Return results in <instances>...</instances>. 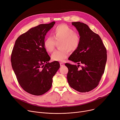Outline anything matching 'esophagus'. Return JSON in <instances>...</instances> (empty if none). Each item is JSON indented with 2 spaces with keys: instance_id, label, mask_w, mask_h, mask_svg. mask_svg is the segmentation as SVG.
<instances>
[{
  "instance_id": "esophagus-1",
  "label": "esophagus",
  "mask_w": 120,
  "mask_h": 120,
  "mask_svg": "<svg viewBox=\"0 0 120 120\" xmlns=\"http://www.w3.org/2000/svg\"><path fill=\"white\" fill-rule=\"evenodd\" d=\"M64 65V64L63 63H62V62H60V67H62Z\"/></svg>"
}]
</instances>
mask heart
I'll list each match as a JSON object with an SVG mask.
<instances>
[{"label":"heart","mask_w":120,"mask_h":120,"mask_svg":"<svg viewBox=\"0 0 120 120\" xmlns=\"http://www.w3.org/2000/svg\"><path fill=\"white\" fill-rule=\"evenodd\" d=\"M52 36L47 37L44 41V47L46 51L51 52L55 48L56 41L61 40L59 47L60 49L55 50L51 55L52 60L63 61L68 57L69 51L73 52L79 47L80 43L79 35L65 24L59 25L53 29Z\"/></svg>","instance_id":"1"}]
</instances>
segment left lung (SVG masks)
<instances>
[{
  "mask_svg": "<svg viewBox=\"0 0 120 120\" xmlns=\"http://www.w3.org/2000/svg\"><path fill=\"white\" fill-rule=\"evenodd\" d=\"M78 31L80 43L69 60L78 65L65 63L68 68L67 80L70 86L79 92H87L96 88L104 73L107 61V50L100 36L87 25L72 22ZM83 65L80 69L79 64Z\"/></svg>",
  "mask_w": 120,
  "mask_h": 120,
  "instance_id": "left-lung-1",
  "label": "left lung"
}]
</instances>
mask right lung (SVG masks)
<instances>
[{
  "instance_id": "obj_1",
  "label": "right lung",
  "mask_w": 120,
  "mask_h": 120,
  "mask_svg": "<svg viewBox=\"0 0 120 120\" xmlns=\"http://www.w3.org/2000/svg\"><path fill=\"white\" fill-rule=\"evenodd\" d=\"M55 22L41 24L21 35L15 41L11 56L12 69L21 86L28 93L40 96L51 88L52 78L60 67L44 47L47 33Z\"/></svg>"
}]
</instances>
